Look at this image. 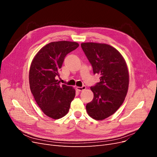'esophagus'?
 Here are the masks:
<instances>
[{
	"label": "esophagus",
	"mask_w": 157,
	"mask_h": 157,
	"mask_svg": "<svg viewBox=\"0 0 157 157\" xmlns=\"http://www.w3.org/2000/svg\"><path fill=\"white\" fill-rule=\"evenodd\" d=\"M85 89H86V86H82V87H77V90L79 92H82V91H83V90H84Z\"/></svg>",
	"instance_id": "obj_1"
}]
</instances>
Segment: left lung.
<instances>
[{
	"label": "left lung",
	"instance_id": "1",
	"mask_svg": "<svg viewBox=\"0 0 157 157\" xmlns=\"http://www.w3.org/2000/svg\"><path fill=\"white\" fill-rule=\"evenodd\" d=\"M81 47L94 74L100 82L90 87L94 93L86 111L94 119L101 121L115 113L124 102L129 84L127 65L120 52L106 44L86 42Z\"/></svg>",
	"mask_w": 157,
	"mask_h": 157
}]
</instances>
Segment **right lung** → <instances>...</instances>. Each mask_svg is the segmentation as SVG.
<instances>
[{"label":"right lung","instance_id":"obj_1","mask_svg":"<svg viewBox=\"0 0 157 157\" xmlns=\"http://www.w3.org/2000/svg\"><path fill=\"white\" fill-rule=\"evenodd\" d=\"M78 46L75 42H50L39 50L31 63L29 78L31 93L41 110L54 119L67 115L75 96V89L60 84L57 78L65 56Z\"/></svg>","mask_w":157,"mask_h":157}]
</instances>
